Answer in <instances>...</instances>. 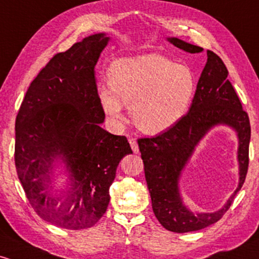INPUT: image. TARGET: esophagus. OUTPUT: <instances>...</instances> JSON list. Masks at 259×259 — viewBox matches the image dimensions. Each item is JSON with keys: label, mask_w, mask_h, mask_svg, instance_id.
I'll list each match as a JSON object with an SVG mask.
<instances>
[{"label": "esophagus", "mask_w": 259, "mask_h": 259, "mask_svg": "<svg viewBox=\"0 0 259 259\" xmlns=\"http://www.w3.org/2000/svg\"><path fill=\"white\" fill-rule=\"evenodd\" d=\"M130 146H132V150L134 153H139V145L136 142V140H130Z\"/></svg>", "instance_id": "obj_1"}]
</instances>
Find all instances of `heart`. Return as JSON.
Returning <instances> with one entry per match:
<instances>
[{"instance_id": "obj_1", "label": "heart", "mask_w": 259, "mask_h": 259, "mask_svg": "<svg viewBox=\"0 0 259 259\" xmlns=\"http://www.w3.org/2000/svg\"><path fill=\"white\" fill-rule=\"evenodd\" d=\"M111 88L101 86L99 100L115 125L125 124L124 106L140 132L158 135L186 114L195 96L191 70L158 55L121 58L108 72Z\"/></svg>"}]
</instances>
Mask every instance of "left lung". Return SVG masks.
<instances>
[{
    "mask_svg": "<svg viewBox=\"0 0 259 259\" xmlns=\"http://www.w3.org/2000/svg\"><path fill=\"white\" fill-rule=\"evenodd\" d=\"M167 40L185 52L203 51L202 47L178 37ZM228 74L219 56L207 50V63L198 79L189 113L165 133L138 141L154 215L169 231L189 233L214 224L230 208L245 183L251 126L247 113L242 109ZM218 125L231 127L239 140V185L221 210L212 213H195L183 203L179 189L180 178L200 140Z\"/></svg>",
    "mask_w": 259,
    "mask_h": 259,
    "instance_id": "8db88e82",
    "label": "left lung"
}]
</instances>
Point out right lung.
Instances as JSON below:
<instances>
[{
	"instance_id": "obj_1",
	"label": "right lung",
	"mask_w": 259,
	"mask_h": 259,
	"mask_svg": "<svg viewBox=\"0 0 259 259\" xmlns=\"http://www.w3.org/2000/svg\"><path fill=\"white\" fill-rule=\"evenodd\" d=\"M109 40L99 32L57 53L32 80L16 119L14 160L26 197L44 221L69 230L105 214L118 164L133 153L125 136L101 127L95 65ZM59 166L68 179L56 189Z\"/></svg>"
}]
</instances>
